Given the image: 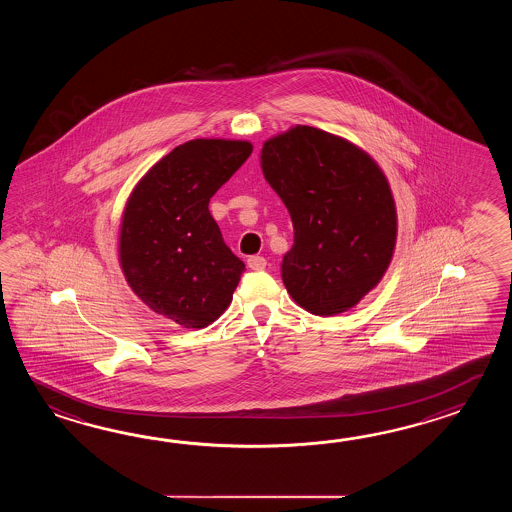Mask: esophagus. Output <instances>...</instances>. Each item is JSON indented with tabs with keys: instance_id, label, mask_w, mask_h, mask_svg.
Here are the masks:
<instances>
[{
	"instance_id": "34e87169",
	"label": "esophagus",
	"mask_w": 512,
	"mask_h": 512,
	"mask_svg": "<svg viewBox=\"0 0 512 512\" xmlns=\"http://www.w3.org/2000/svg\"><path fill=\"white\" fill-rule=\"evenodd\" d=\"M247 265H249V269H252V271H261V269H265L267 260H265L263 256H251V258L247 260Z\"/></svg>"
}]
</instances>
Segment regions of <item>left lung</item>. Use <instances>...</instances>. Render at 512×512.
Here are the masks:
<instances>
[{
  "mask_svg": "<svg viewBox=\"0 0 512 512\" xmlns=\"http://www.w3.org/2000/svg\"><path fill=\"white\" fill-rule=\"evenodd\" d=\"M260 164L293 221L287 293L313 315L355 307L395 251L397 210L381 166L353 142L300 124L263 142Z\"/></svg>",
  "mask_w": 512,
  "mask_h": 512,
  "instance_id": "1",
  "label": "left lung"
}]
</instances>
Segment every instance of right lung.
I'll use <instances>...</instances> for the list:
<instances>
[{
    "instance_id": "right-lung-1",
    "label": "right lung",
    "mask_w": 512,
    "mask_h": 512,
    "mask_svg": "<svg viewBox=\"0 0 512 512\" xmlns=\"http://www.w3.org/2000/svg\"><path fill=\"white\" fill-rule=\"evenodd\" d=\"M252 144L194 139L142 175L122 212L119 261L131 291L177 326L203 329L225 313L245 263L225 245L210 197Z\"/></svg>"
}]
</instances>
